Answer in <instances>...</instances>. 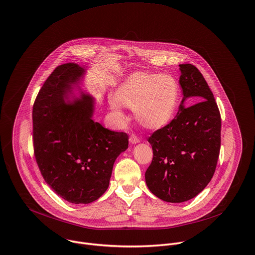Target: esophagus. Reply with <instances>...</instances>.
I'll return each mask as SVG.
<instances>
[{
	"label": "esophagus",
	"instance_id": "34e87169",
	"mask_svg": "<svg viewBox=\"0 0 255 255\" xmlns=\"http://www.w3.org/2000/svg\"><path fill=\"white\" fill-rule=\"evenodd\" d=\"M129 142H130L131 144H137V143L140 142V139H139V137L136 136L135 134H132V135L130 136V138H129Z\"/></svg>",
	"mask_w": 255,
	"mask_h": 255
}]
</instances>
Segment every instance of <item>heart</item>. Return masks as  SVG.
<instances>
[{"mask_svg":"<svg viewBox=\"0 0 255 255\" xmlns=\"http://www.w3.org/2000/svg\"><path fill=\"white\" fill-rule=\"evenodd\" d=\"M178 97V86L174 78L144 72L131 75L116 93L118 103L135 108L137 120L148 129H160L172 120ZM113 108H119L117 102L113 103Z\"/></svg>","mask_w":255,"mask_h":255,"instance_id":"heart-1","label":"heart"}]
</instances>
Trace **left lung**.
Returning a JSON list of instances; mask_svg holds the SVG:
<instances>
[{
  "instance_id": "obj_1",
  "label": "left lung",
  "mask_w": 255,
  "mask_h": 255,
  "mask_svg": "<svg viewBox=\"0 0 255 255\" xmlns=\"http://www.w3.org/2000/svg\"><path fill=\"white\" fill-rule=\"evenodd\" d=\"M179 69L183 99L176 117L148 138L153 159L145 172L149 190L172 203L190 200L207 186L221 142V117L207 82L191 64H181ZM187 98L200 102L185 108Z\"/></svg>"
}]
</instances>
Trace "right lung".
<instances>
[{"label":"right lung","mask_w":255,"mask_h":255,"mask_svg":"<svg viewBox=\"0 0 255 255\" xmlns=\"http://www.w3.org/2000/svg\"><path fill=\"white\" fill-rule=\"evenodd\" d=\"M85 70L58 66L45 81L33 106V144L46 183L75 204L97 200L107 190L116 158L128 148V135L93 120L94 98L81 92L69 100Z\"/></svg>","instance_id":"1"}]
</instances>
